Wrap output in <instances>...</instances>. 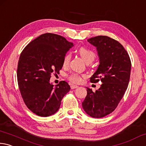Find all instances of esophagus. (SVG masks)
Segmentation results:
<instances>
[{
  "mask_svg": "<svg viewBox=\"0 0 146 146\" xmlns=\"http://www.w3.org/2000/svg\"><path fill=\"white\" fill-rule=\"evenodd\" d=\"M79 86H77V85H72L71 86H70V88H71V89H75V88H78Z\"/></svg>",
  "mask_w": 146,
  "mask_h": 146,
  "instance_id": "1",
  "label": "esophagus"
}]
</instances>
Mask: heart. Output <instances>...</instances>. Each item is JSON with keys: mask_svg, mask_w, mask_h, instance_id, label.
I'll list each match as a JSON object with an SVG mask.
<instances>
[{"mask_svg": "<svg viewBox=\"0 0 146 146\" xmlns=\"http://www.w3.org/2000/svg\"><path fill=\"white\" fill-rule=\"evenodd\" d=\"M79 54H80L81 57L83 59L86 63H92L96 58V54L92 50L88 49L85 47H81L79 49ZM71 53L68 52L65 56L63 58V64L65 65H68L70 62L71 59ZM82 76L77 74H72L68 76L69 80L74 83H80L82 81Z\"/></svg>", "mask_w": 146, "mask_h": 146, "instance_id": "b5f03b06", "label": "heart"}]
</instances>
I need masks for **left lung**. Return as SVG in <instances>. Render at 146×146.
I'll list each match as a JSON object with an SVG mask.
<instances>
[{
	"label": "left lung",
	"instance_id": "8db88e82",
	"mask_svg": "<svg viewBox=\"0 0 146 146\" xmlns=\"http://www.w3.org/2000/svg\"><path fill=\"white\" fill-rule=\"evenodd\" d=\"M96 47L99 65L90 78L91 83L103 84L94 92L86 88L87 96L82 103L83 108L89 116L101 118L117 108L128 86L131 63L123 46L106 36H98L87 40Z\"/></svg>",
	"mask_w": 146,
	"mask_h": 146
}]
</instances>
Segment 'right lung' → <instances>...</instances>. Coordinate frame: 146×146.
Here are the masks:
<instances>
[{"label":"right lung","instance_id":"obj_1","mask_svg":"<svg viewBox=\"0 0 146 146\" xmlns=\"http://www.w3.org/2000/svg\"><path fill=\"white\" fill-rule=\"evenodd\" d=\"M73 46L60 35L45 33L31 41L20 54L18 85L25 105L37 115L48 117L56 113L70 90L66 81L54 86L50 78L54 72H60L64 57Z\"/></svg>","mask_w":146,"mask_h":146}]
</instances>
